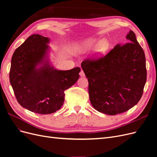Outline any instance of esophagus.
<instances>
[{"mask_svg":"<svg viewBox=\"0 0 157 157\" xmlns=\"http://www.w3.org/2000/svg\"><path fill=\"white\" fill-rule=\"evenodd\" d=\"M79 75H80V77H84L85 76V74H84V71H83V70H81L80 71V72L79 73Z\"/></svg>","mask_w":157,"mask_h":157,"instance_id":"34e87169","label":"esophagus"}]
</instances>
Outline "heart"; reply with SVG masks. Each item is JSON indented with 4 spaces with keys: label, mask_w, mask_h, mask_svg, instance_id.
<instances>
[{
    "label": "heart",
    "mask_w": 157,
    "mask_h": 157,
    "mask_svg": "<svg viewBox=\"0 0 157 157\" xmlns=\"http://www.w3.org/2000/svg\"><path fill=\"white\" fill-rule=\"evenodd\" d=\"M96 44L97 45L96 47V56L99 57L105 54L108 50L109 46V43L107 40H101L98 44L97 40L95 39H88L84 40L75 44L73 50L76 53H82V52L91 49Z\"/></svg>",
    "instance_id": "1"
}]
</instances>
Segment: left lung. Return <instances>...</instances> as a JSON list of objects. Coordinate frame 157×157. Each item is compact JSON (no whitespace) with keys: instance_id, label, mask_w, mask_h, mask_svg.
<instances>
[{"instance_id":"obj_1","label":"left lung","mask_w":157,"mask_h":157,"mask_svg":"<svg viewBox=\"0 0 157 157\" xmlns=\"http://www.w3.org/2000/svg\"><path fill=\"white\" fill-rule=\"evenodd\" d=\"M127 43L117 44L105 56L84 59L81 67L88 80L90 102L99 112L115 115L140 100L147 80L145 56L130 31Z\"/></svg>"}]
</instances>
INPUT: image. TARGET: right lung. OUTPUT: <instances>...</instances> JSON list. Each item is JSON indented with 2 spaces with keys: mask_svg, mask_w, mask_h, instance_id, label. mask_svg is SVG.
I'll return each instance as SVG.
<instances>
[{
  "mask_svg": "<svg viewBox=\"0 0 157 157\" xmlns=\"http://www.w3.org/2000/svg\"><path fill=\"white\" fill-rule=\"evenodd\" d=\"M49 39L34 34L14 52L10 82L17 102L35 113L51 114L63 105L65 90L76 83L80 67L68 71L54 69L44 60ZM42 63L43 66L36 67Z\"/></svg>",
  "mask_w": 157,
  "mask_h": 157,
  "instance_id": "right-lung-1",
  "label": "right lung"
}]
</instances>
